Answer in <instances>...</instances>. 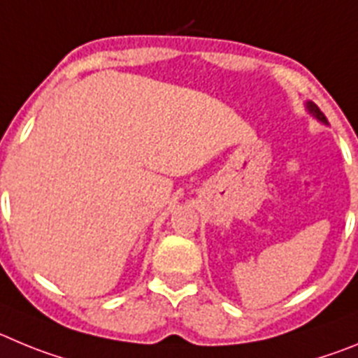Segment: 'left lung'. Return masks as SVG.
Segmentation results:
<instances>
[{"label": "left lung", "instance_id": "obj_1", "mask_svg": "<svg viewBox=\"0 0 358 358\" xmlns=\"http://www.w3.org/2000/svg\"><path fill=\"white\" fill-rule=\"evenodd\" d=\"M308 110H310L312 114L315 115V117L320 119V121H323V123H328L327 115H324L323 112H321V108L317 107V105H315V103H308Z\"/></svg>", "mask_w": 358, "mask_h": 358}]
</instances>
